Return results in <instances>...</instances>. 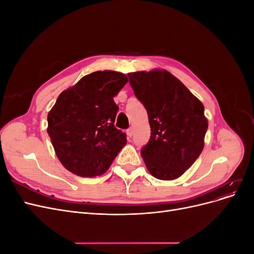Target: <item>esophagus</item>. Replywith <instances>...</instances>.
<instances>
[{
	"label": "esophagus",
	"mask_w": 254,
	"mask_h": 254,
	"mask_svg": "<svg viewBox=\"0 0 254 254\" xmlns=\"http://www.w3.org/2000/svg\"><path fill=\"white\" fill-rule=\"evenodd\" d=\"M127 135H128L129 137H131V136L133 135V128H129V129L127 130Z\"/></svg>",
	"instance_id": "34e87169"
}]
</instances>
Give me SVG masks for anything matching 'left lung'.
<instances>
[{
  "label": "left lung",
  "instance_id": "left-lung-1",
  "mask_svg": "<svg viewBox=\"0 0 254 254\" xmlns=\"http://www.w3.org/2000/svg\"><path fill=\"white\" fill-rule=\"evenodd\" d=\"M134 95L148 114L150 139L141 150L148 172L160 180L179 178L204 147L209 123L204 107L166 70L129 73Z\"/></svg>",
  "mask_w": 254,
  "mask_h": 254
}]
</instances>
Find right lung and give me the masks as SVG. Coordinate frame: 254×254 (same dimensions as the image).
I'll return each mask as SVG.
<instances>
[{"label":"right lung","mask_w":254,"mask_h":254,"mask_svg":"<svg viewBox=\"0 0 254 254\" xmlns=\"http://www.w3.org/2000/svg\"><path fill=\"white\" fill-rule=\"evenodd\" d=\"M127 82L123 73L97 71L61 92L48 114V133L67 171L101 176L126 145V134L114 127L119 107L113 97Z\"/></svg>","instance_id":"add662e5"}]
</instances>
